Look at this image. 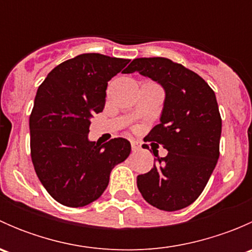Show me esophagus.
<instances>
[{
  "label": "esophagus",
  "instance_id": "34e87169",
  "mask_svg": "<svg viewBox=\"0 0 252 252\" xmlns=\"http://www.w3.org/2000/svg\"><path fill=\"white\" fill-rule=\"evenodd\" d=\"M130 144H131V150H133V151H138V150H140L141 142H139L136 140H131Z\"/></svg>",
  "mask_w": 252,
  "mask_h": 252
}]
</instances>
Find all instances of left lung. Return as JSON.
<instances>
[{"mask_svg":"<svg viewBox=\"0 0 252 252\" xmlns=\"http://www.w3.org/2000/svg\"><path fill=\"white\" fill-rule=\"evenodd\" d=\"M139 72L157 81L166 93L159 124L146 141L168 151L136 184L154 207L178 211L191 205L204 191L220 157L222 133L215 91L196 73L168 58H135L124 73Z\"/></svg>","mask_w":252,"mask_h":252,"instance_id":"8db88e82","label":"left lung"}]
</instances>
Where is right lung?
<instances>
[{
    "label": "right lung",
    "mask_w": 252,
    "mask_h": 252,
    "mask_svg": "<svg viewBox=\"0 0 252 252\" xmlns=\"http://www.w3.org/2000/svg\"><path fill=\"white\" fill-rule=\"evenodd\" d=\"M130 60L83 53L53 68L37 89L29 118L30 154L48 194L68 207L97 200L114 166L130 154V142L88 139L90 118L102 112L108 81Z\"/></svg>",
    "instance_id": "obj_1"
}]
</instances>
